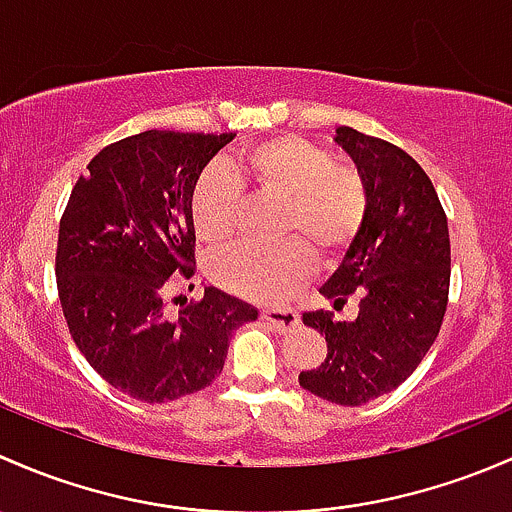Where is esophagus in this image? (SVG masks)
Instances as JSON below:
<instances>
[{"label": "esophagus", "mask_w": 512, "mask_h": 512, "mask_svg": "<svg viewBox=\"0 0 512 512\" xmlns=\"http://www.w3.org/2000/svg\"><path fill=\"white\" fill-rule=\"evenodd\" d=\"M263 320H268L278 333H293L300 325V315L293 308H268L263 310Z\"/></svg>", "instance_id": "obj_1"}]
</instances>
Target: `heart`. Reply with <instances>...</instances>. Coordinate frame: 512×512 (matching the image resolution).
Returning a JSON list of instances; mask_svg holds the SVG:
<instances>
[{"instance_id": "heart-1", "label": "heart", "mask_w": 512, "mask_h": 512, "mask_svg": "<svg viewBox=\"0 0 512 512\" xmlns=\"http://www.w3.org/2000/svg\"><path fill=\"white\" fill-rule=\"evenodd\" d=\"M234 175L209 167L189 197L194 234L226 246L246 219V187L263 202H283L273 246H239L212 261V278L226 291L254 300H283L313 268V254L335 266L355 249L370 214L367 182L355 167L337 165L325 147L298 138L254 142L231 160Z\"/></svg>"}]
</instances>
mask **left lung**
Masks as SVG:
<instances>
[{
    "instance_id": "8db88e82",
    "label": "left lung",
    "mask_w": 512,
    "mask_h": 512,
    "mask_svg": "<svg viewBox=\"0 0 512 512\" xmlns=\"http://www.w3.org/2000/svg\"><path fill=\"white\" fill-rule=\"evenodd\" d=\"M370 192V214L355 249L320 293L335 310L357 300L355 320L330 310L303 313L328 342L325 362L300 372V387L342 407L397 389L434 345L449 305V221L429 175L402 147L337 128Z\"/></svg>"
}]
</instances>
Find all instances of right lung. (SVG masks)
I'll return each instance as SVG.
<instances>
[{
  "label": "right lung",
  "instance_id": "right-lung-1",
  "mask_svg": "<svg viewBox=\"0 0 512 512\" xmlns=\"http://www.w3.org/2000/svg\"><path fill=\"white\" fill-rule=\"evenodd\" d=\"M234 133L145 130L110 142L73 184L59 224L56 286L68 333L110 387L147 404L209 387L229 337L258 310L219 288L167 313V288L192 278L189 197Z\"/></svg>",
  "mask_w": 512,
  "mask_h": 512
}]
</instances>
